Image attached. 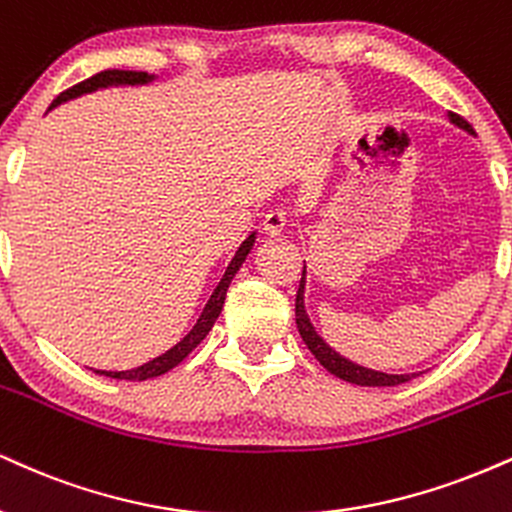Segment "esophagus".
<instances>
[{"label": "esophagus", "mask_w": 512, "mask_h": 512, "mask_svg": "<svg viewBox=\"0 0 512 512\" xmlns=\"http://www.w3.org/2000/svg\"><path fill=\"white\" fill-rule=\"evenodd\" d=\"M283 226H286V214L279 212V209H272L269 214H264L262 231L267 233V236H281Z\"/></svg>", "instance_id": "esophagus-1"}]
</instances>
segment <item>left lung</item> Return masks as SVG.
I'll use <instances>...</instances> for the list:
<instances>
[{
    "instance_id": "obj_1",
    "label": "left lung",
    "mask_w": 512,
    "mask_h": 512,
    "mask_svg": "<svg viewBox=\"0 0 512 512\" xmlns=\"http://www.w3.org/2000/svg\"><path fill=\"white\" fill-rule=\"evenodd\" d=\"M448 119H451V123H455L458 128H463V131L474 135V128L463 119V116L451 112L448 114ZM295 324H298V331H300V336H303L305 346L310 348V353L317 357L319 365H322L326 372H331L338 379L350 381V384H357V386H398V384H405V381H410L412 377H415V374L374 372V369L355 365V362H350V360H346V357L338 355L331 346H326L324 338L317 334L315 326H312L310 317H307V312H305V267H303V279H300L298 295H295Z\"/></svg>"
}]
</instances>
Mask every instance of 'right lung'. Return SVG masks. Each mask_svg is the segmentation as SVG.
<instances>
[{
    "label": "right lung",
    "mask_w": 512,
    "mask_h": 512,
    "mask_svg": "<svg viewBox=\"0 0 512 512\" xmlns=\"http://www.w3.org/2000/svg\"><path fill=\"white\" fill-rule=\"evenodd\" d=\"M150 80H155V76H150V73H145V71H119V69L100 71V73H95L92 78L83 80V83L73 85V88L61 92L57 100L49 104V109L59 107L61 102H69V100H73V97L85 95V92H95L100 88H109V85H145V83H150ZM252 245H255V233H250V236L243 240V245H240V248L236 250V255H233L231 264L226 267L224 276H221L219 286L214 288L212 295H209V300H207L205 310H202L200 319H197L193 329L188 331V336H183L174 348H169L166 353L155 357V360L145 362V365L126 369V372H104V369H95V374H104V377L126 379V381H145V379L159 377V374L169 372V369H174L178 362L186 360L190 350L197 348V343H200L202 338L209 334V329H212L214 322H217V317L221 315V307H224L226 291H229V283L233 281V276H236L238 269L243 267L245 257L250 255Z\"/></svg>",
    "instance_id": "obj_1"
}]
</instances>
